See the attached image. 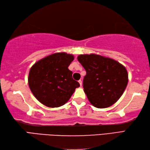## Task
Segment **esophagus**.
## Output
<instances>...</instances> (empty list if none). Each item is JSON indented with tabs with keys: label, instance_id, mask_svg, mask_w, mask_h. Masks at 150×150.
<instances>
[{
	"label": "esophagus",
	"instance_id": "34e87169",
	"mask_svg": "<svg viewBox=\"0 0 150 150\" xmlns=\"http://www.w3.org/2000/svg\"><path fill=\"white\" fill-rule=\"evenodd\" d=\"M79 84H80V85H81V86H82V81H81V80H79Z\"/></svg>",
	"mask_w": 150,
	"mask_h": 150
}]
</instances>
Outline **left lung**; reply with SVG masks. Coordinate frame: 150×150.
Instances as JSON below:
<instances>
[{
  "instance_id": "8db88e82",
  "label": "left lung",
  "mask_w": 150,
  "mask_h": 150,
  "mask_svg": "<svg viewBox=\"0 0 150 150\" xmlns=\"http://www.w3.org/2000/svg\"><path fill=\"white\" fill-rule=\"evenodd\" d=\"M77 59L86 71L83 88L90 103L98 108L112 106L128 84L125 67L115 60L97 54H83Z\"/></svg>"
}]
</instances>
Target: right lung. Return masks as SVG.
I'll list each match as a JSON object with an SVG mask.
<instances>
[{
    "mask_svg": "<svg viewBox=\"0 0 150 150\" xmlns=\"http://www.w3.org/2000/svg\"><path fill=\"white\" fill-rule=\"evenodd\" d=\"M72 54L59 52L39 60L31 66L28 84L37 99L44 106L58 108L65 104L80 86L68 69Z\"/></svg>",
    "mask_w": 150,
    "mask_h": 150,
    "instance_id": "add662e5",
    "label": "right lung"
}]
</instances>
